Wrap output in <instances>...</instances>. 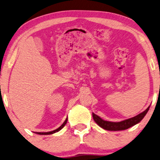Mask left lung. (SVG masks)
<instances>
[{"instance_id":"left-lung-1","label":"left lung","mask_w":160,"mask_h":160,"mask_svg":"<svg viewBox=\"0 0 160 160\" xmlns=\"http://www.w3.org/2000/svg\"><path fill=\"white\" fill-rule=\"evenodd\" d=\"M149 108L148 107L146 110H145L144 112L140 113V114L137 115L132 118L128 119V120H125L123 121H121V122H109V121H106L103 120L102 119H101L100 117L96 115L93 113L92 116L93 119L95 121V122L98 124L99 126H100L101 128H102L105 130L108 131H122V130H125V129H128L130 128V127L133 126V125L137 124V123L140 122L141 120L144 118L145 114H147V112H148Z\"/></svg>"}]
</instances>
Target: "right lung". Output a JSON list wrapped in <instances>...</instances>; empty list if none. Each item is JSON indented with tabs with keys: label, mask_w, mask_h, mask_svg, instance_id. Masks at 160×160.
I'll use <instances>...</instances> for the list:
<instances>
[{
	"label": "right lung",
	"mask_w": 160,
	"mask_h": 160,
	"mask_svg": "<svg viewBox=\"0 0 160 160\" xmlns=\"http://www.w3.org/2000/svg\"><path fill=\"white\" fill-rule=\"evenodd\" d=\"M67 120H68V118H66V120L64 121V122L62 123L61 125H60L59 128H57L56 130H54V131H48V132H36V134H40V135H48V134H54V133L58 132V131H59L60 130H61V129L63 128L64 126H65V125L66 124V122H67Z\"/></svg>",
	"instance_id": "right-lung-1"
}]
</instances>
